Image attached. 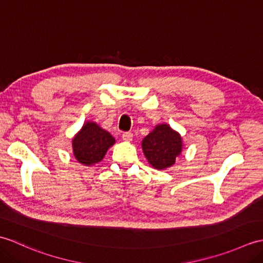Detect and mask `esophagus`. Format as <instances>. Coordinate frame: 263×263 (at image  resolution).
<instances>
[{"instance_id":"esophagus-1","label":"esophagus","mask_w":263,"mask_h":263,"mask_svg":"<svg viewBox=\"0 0 263 263\" xmlns=\"http://www.w3.org/2000/svg\"><path fill=\"white\" fill-rule=\"evenodd\" d=\"M122 138H123V140H124V141L130 142V141H132V139H133V133L132 132H124L122 135Z\"/></svg>"}]
</instances>
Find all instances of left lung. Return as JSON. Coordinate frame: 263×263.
<instances>
[{
    "mask_svg": "<svg viewBox=\"0 0 263 263\" xmlns=\"http://www.w3.org/2000/svg\"><path fill=\"white\" fill-rule=\"evenodd\" d=\"M142 152L153 168L164 171L175 164L183 152V139L170 124L161 123L142 139Z\"/></svg>",
    "mask_w": 263,
    "mask_h": 263,
    "instance_id": "left-lung-1",
    "label": "left lung"
}]
</instances>
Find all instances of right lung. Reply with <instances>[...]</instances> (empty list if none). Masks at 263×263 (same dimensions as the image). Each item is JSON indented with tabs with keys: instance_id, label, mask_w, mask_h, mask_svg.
Returning a JSON list of instances; mask_svg holds the SVG:
<instances>
[{
	"instance_id": "obj_1",
	"label": "right lung",
	"mask_w": 263,
	"mask_h": 263,
	"mask_svg": "<svg viewBox=\"0 0 263 263\" xmlns=\"http://www.w3.org/2000/svg\"><path fill=\"white\" fill-rule=\"evenodd\" d=\"M115 143L114 137L100 127L96 122L87 121L72 139L74 158L85 166L98 164L107 150Z\"/></svg>"
}]
</instances>
